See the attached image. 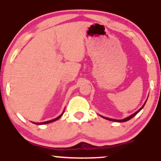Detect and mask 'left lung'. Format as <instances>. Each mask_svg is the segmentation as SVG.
Wrapping results in <instances>:
<instances>
[{
	"mask_svg": "<svg viewBox=\"0 0 161 161\" xmlns=\"http://www.w3.org/2000/svg\"><path fill=\"white\" fill-rule=\"evenodd\" d=\"M145 103H146V102H145ZM145 104H144V105H143V106H142V108H140V109H139V110H138V111H136V113H134V114H132V115H131V116H128V117L125 118V119H110V118H108V117H104V116H102V117H103V118H104V119H108V120H110V121H114V122H119V123H123V122H126V121H128V120H129V119H132V117H134V116H136V114H138V112H139V111H140V110H142V109L144 108V106H145Z\"/></svg>",
	"mask_w": 161,
	"mask_h": 161,
	"instance_id": "8db88e82",
	"label": "left lung"
}]
</instances>
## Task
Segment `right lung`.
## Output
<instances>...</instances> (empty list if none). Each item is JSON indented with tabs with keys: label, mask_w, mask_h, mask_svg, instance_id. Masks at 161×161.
<instances>
[{
	"label": "right lung",
	"mask_w": 161,
	"mask_h": 161,
	"mask_svg": "<svg viewBox=\"0 0 161 161\" xmlns=\"http://www.w3.org/2000/svg\"><path fill=\"white\" fill-rule=\"evenodd\" d=\"M63 114H64V112L62 113L61 115H60L59 116H57V118H55V119H51V120H49V121H46V122H43V123H35V124H37V125H42V124H46V123H52V122H54L57 120L58 119H60V117H61V116L63 115Z\"/></svg>",
	"instance_id": "1"
}]
</instances>
